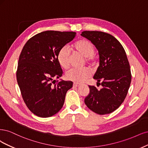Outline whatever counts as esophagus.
<instances>
[{"label": "esophagus", "mask_w": 148, "mask_h": 148, "mask_svg": "<svg viewBox=\"0 0 148 148\" xmlns=\"http://www.w3.org/2000/svg\"><path fill=\"white\" fill-rule=\"evenodd\" d=\"M80 85H81V84H80L79 83H74V84H73V86L75 87H80Z\"/></svg>", "instance_id": "1"}]
</instances>
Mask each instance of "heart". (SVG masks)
<instances>
[{
	"label": "heart",
	"instance_id": "b5f03b06",
	"mask_svg": "<svg viewBox=\"0 0 148 148\" xmlns=\"http://www.w3.org/2000/svg\"><path fill=\"white\" fill-rule=\"evenodd\" d=\"M71 49L75 53L85 57L88 63H92L93 60L95 47L91 42L81 39L75 42L71 47ZM57 61L62 68L67 69L70 64V56L68 50L62 48L57 55ZM91 75V72L88 68L72 69L68 71L66 77L68 80L77 83H82Z\"/></svg>",
	"mask_w": 148,
	"mask_h": 148
}]
</instances>
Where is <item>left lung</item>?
Masks as SVG:
<instances>
[{"instance_id":"obj_1","label":"left lung","mask_w":148,"mask_h":148,"mask_svg":"<svg viewBox=\"0 0 148 148\" xmlns=\"http://www.w3.org/2000/svg\"><path fill=\"white\" fill-rule=\"evenodd\" d=\"M81 36L92 42L98 50L99 65L93 79L103 88L90 86L84 102L100 115L111 113L124 101L129 89L132 75L124 49L115 37L101 31H83Z\"/></svg>"}]
</instances>
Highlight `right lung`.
Instances as JSON below:
<instances>
[{"label": "right lung", "mask_w": 148, "mask_h": 148, "mask_svg": "<svg viewBox=\"0 0 148 148\" xmlns=\"http://www.w3.org/2000/svg\"><path fill=\"white\" fill-rule=\"evenodd\" d=\"M75 32L47 31L32 37L19 57L16 79L27 107L35 115L49 117L63 107L71 81H56L63 74L59 51L73 40Z\"/></svg>", "instance_id": "add662e5"}]
</instances>
